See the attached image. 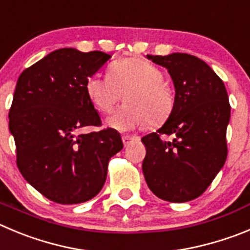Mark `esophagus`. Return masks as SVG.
<instances>
[{"label":"esophagus","instance_id":"1","mask_svg":"<svg viewBox=\"0 0 250 250\" xmlns=\"http://www.w3.org/2000/svg\"><path fill=\"white\" fill-rule=\"evenodd\" d=\"M132 140H134V137L129 136V135H124V136H123V143H124V146H127V145H129L130 143H131Z\"/></svg>","mask_w":250,"mask_h":250}]
</instances>
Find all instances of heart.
Wrapping results in <instances>:
<instances>
[{
	"mask_svg": "<svg viewBox=\"0 0 250 250\" xmlns=\"http://www.w3.org/2000/svg\"><path fill=\"white\" fill-rule=\"evenodd\" d=\"M85 90L94 106L110 113L123 94L126 105L107 119V125L119 131L162 125L175 106V94L164 82V73L151 62L139 57L115 62L109 75L94 74L86 80Z\"/></svg>",
	"mask_w": 250,
	"mask_h": 250,
	"instance_id": "heart-1",
	"label": "heart"
}]
</instances>
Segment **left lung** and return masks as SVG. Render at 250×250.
Segmentation results:
<instances>
[{
	"mask_svg": "<svg viewBox=\"0 0 250 250\" xmlns=\"http://www.w3.org/2000/svg\"><path fill=\"white\" fill-rule=\"evenodd\" d=\"M175 85V106L156 132L141 139L146 147L143 172L155 196L188 202L207 189L227 159L228 94L221 78L202 59L186 53L150 56ZM164 134H172L165 142Z\"/></svg>",
	"mask_w": 250,
	"mask_h": 250,
	"instance_id": "obj_1",
	"label": "left lung"
}]
</instances>
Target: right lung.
<instances>
[{
    "instance_id": "right-lung-1",
    "label": "right lung",
    "mask_w": 250,
    "mask_h": 250,
    "mask_svg": "<svg viewBox=\"0 0 250 250\" xmlns=\"http://www.w3.org/2000/svg\"><path fill=\"white\" fill-rule=\"evenodd\" d=\"M93 50L57 49L22 72L11 105L10 131L24 180L48 200L77 205L104 186L109 160L124 147L116 130L82 134L102 120L86 80L110 59Z\"/></svg>"
}]
</instances>
